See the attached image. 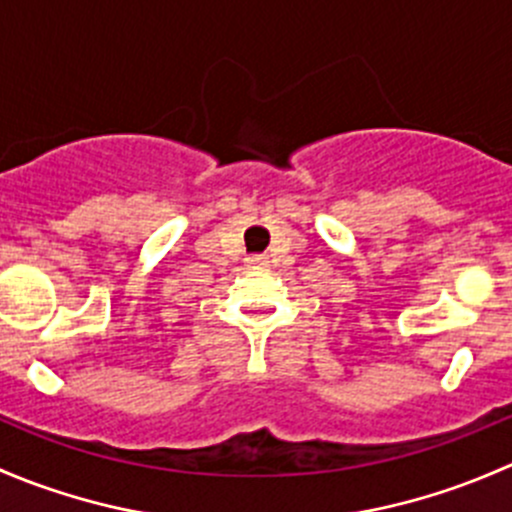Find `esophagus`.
<instances>
[{
    "mask_svg": "<svg viewBox=\"0 0 512 512\" xmlns=\"http://www.w3.org/2000/svg\"><path fill=\"white\" fill-rule=\"evenodd\" d=\"M247 262H250L252 267H267L270 265V260H267L265 255H255V257H247Z\"/></svg>",
    "mask_w": 512,
    "mask_h": 512,
    "instance_id": "1",
    "label": "esophagus"
}]
</instances>
